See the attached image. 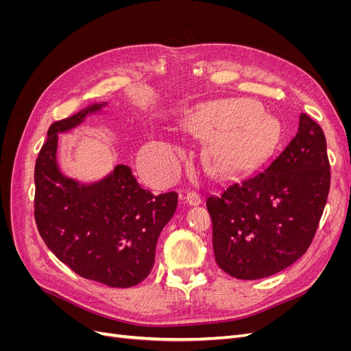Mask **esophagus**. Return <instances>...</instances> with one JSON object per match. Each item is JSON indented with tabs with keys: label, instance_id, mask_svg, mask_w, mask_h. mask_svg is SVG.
Returning <instances> with one entry per match:
<instances>
[{
	"label": "esophagus",
	"instance_id": "34e87169",
	"mask_svg": "<svg viewBox=\"0 0 351 351\" xmlns=\"http://www.w3.org/2000/svg\"><path fill=\"white\" fill-rule=\"evenodd\" d=\"M186 202L189 205L196 206V205L202 204V197L197 192H195V190H190V192H187V195H186Z\"/></svg>",
	"mask_w": 351,
	"mask_h": 351
}]
</instances>
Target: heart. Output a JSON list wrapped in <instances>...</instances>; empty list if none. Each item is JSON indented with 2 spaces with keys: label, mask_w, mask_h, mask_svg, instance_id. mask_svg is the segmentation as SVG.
Here are the masks:
<instances>
[{
  "label": "heart",
  "mask_w": 351,
  "mask_h": 351,
  "mask_svg": "<svg viewBox=\"0 0 351 351\" xmlns=\"http://www.w3.org/2000/svg\"><path fill=\"white\" fill-rule=\"evenodd\" d=\"M254 107L240 101H219L200 105L187 119L186 127L197 137L218 135L210 141L208 158L219 173H239L271 147L274 134L268 123L253 117ZM165 155L174 147L164 146Z\"/></svg>",
  "instance_id": "1"
}]
</instances>
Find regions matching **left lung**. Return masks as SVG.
Wrapping results in <instances>:
<instances>
[{
  "instance_id": "left-lung-1",
  "label": "left lung",
  "mask_w": 351,
  "mask_h": 351,
  "mask_svg": "<svg viewBox=\"0 0 351 351\" xmlns=\"http://www.w3.org/2000/svg\"><path fill=\"white\" fill-rule=\"evenodd\" d=\"M329 168L324 130L302 112L295 136L267 167L206 199L218 267L259 280L303 256L324 214Z\"/></svg>"
}]
</instances>
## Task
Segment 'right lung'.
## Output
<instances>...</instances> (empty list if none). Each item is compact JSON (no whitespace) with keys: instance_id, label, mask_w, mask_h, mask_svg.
I'll use <instances>...</instances> for the list:
<instances>
[{"instance_id":"add662e5","label":"right lung","mask_w":351,"mask_h":351,"mask_svg":"<svg viewBox=\"0 0 351 351\" xmlns=\"http://www.w3.org/2000/svg\"><path fill=\"white\" fill-rule=\"evenodd\" d=\"M101 105L52 123L35 165V221L48 249L80 277L114 289L143 281L155 263L159 234L177 209L176 192L154 195L127 165L90 186L66 178L57 165L58 133Z\"/></svg>"}]
</instances>
